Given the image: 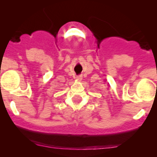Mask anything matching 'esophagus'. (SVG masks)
Here are the masks:
<instances>
[{
  "instance_id": "1",
  "label": "esophagus",
  "mask_w": 157,
  "mask_h": 157,
  "mask_svg": "<svg viewBox=\"0 0 157 157\" xmlns=\"http://www.w3.org/2000/svg\"><path fill=\"white\" fill-rule=\"evenodd\" d=\"M82 77L81 76V75H79V76H77L76 77V80L77 81H81V80H82Z\"/></svg>"
}]
</instances>
